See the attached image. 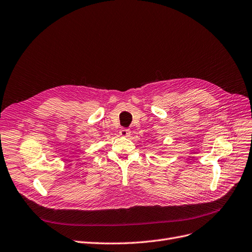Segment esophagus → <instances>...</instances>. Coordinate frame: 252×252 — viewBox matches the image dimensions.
I'll use <instances>...</instances> for the list:
<instances>
[{
    "mask_svg": "<svg viewBox=\"0 0 252 252\" xmlns=\"http://www.w3.org/2000/svg\"><path fill=\"white\" fill-rule=\"evenodd\" d=\"M119 134L122 135L123 137H129L130 130L128 128H126V127H122V128L119 129Z\"/></svg>",
    "mask_w": 252,
    "mask_h": 252,
    "instance_id": "esophagus-1",
    "label": "esophagus"
}]
</instances>
